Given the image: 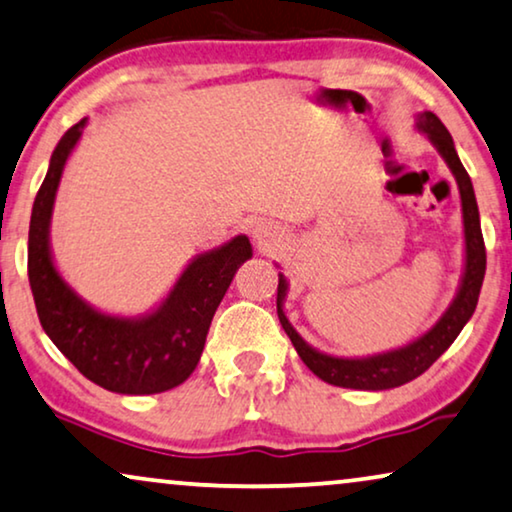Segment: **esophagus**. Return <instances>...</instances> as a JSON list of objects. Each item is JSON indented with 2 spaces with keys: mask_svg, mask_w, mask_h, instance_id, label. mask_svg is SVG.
<instances>
[{
  "mask_svg": "<svg viewBox=\"0 0 512 512\" xmlns=\"http://www.w3.org/2000/svg\"><path fill=\"white\" fill-rule=\"evenodd\" d=\"M251 237H254L256 247L261 251H272L282 244V233H279L277 226H272L270 221H258L254 228H251Z\"/></svg>",
  "mask_w": 512,
  "mask_h": 512,
  "instance_id": "esophagus-1",
  "label": "esophagus"
}]
</instances>
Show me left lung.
Wrapping results in <instances>:
<instances>
[{"instance_id": "1", "label": "left lung", "mask_w": 512, "mask_h": 512, "mask_svg": "<svg viewBox=\"0 0 512 512\" xmlns=\"http://www.w3.org/2000/svg\"><path fill=\"white\" fill-rule=\"evenodd\" d=\"M415 130L429 137V142L436 146L440 158L450 167L454 181H457L459 198H461V223H464V270H461L457 293H454L452 303L447 310L440 314V319L433 324L429 331L419 335L408 345L389 349V352L370 354V356H333L319 352L310 342L303 340L296 328L291 326L289 317L284 312V300L289 293V282H286L284 272H279L277 286V314L282 321V328L289 335L293 347L307 368L312 370L319 380H324L333 387L345 389H361V391H384L401 387V384L415 380L431 368V363L445 352L447 347L457 340L461 328L468 324L473 317L475 305L482 289V279H485V242H482L480 230V212L478 202H475V191L471 177L461 165L454 149L452 135L440 123V118L433 111H422L415 118Z\"/></svg>"}]
</instances>
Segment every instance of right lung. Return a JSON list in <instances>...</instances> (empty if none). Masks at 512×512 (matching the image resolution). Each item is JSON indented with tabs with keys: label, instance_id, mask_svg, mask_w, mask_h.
I'll return each mask as SVG.
<instances>
[{
	"label": "right lung",
	"instance_id": "right-lung-1",
	"mask_svg": "<svg viewBox=\"0 0 512 512\" xmlns=\"http://www.w3.org/2000/svg\"><path fill=\"white\" fill-rule=\"evenodd\" d=\"M86 123L88 118H83L62 135L32 207L27 275L34 305L53 345L90 382L114 394H160L191 377L216 307L254 249L247 235H235L193 256L167 296L137 317L109 314L90 305L60 275L51 249L55 195Z\"/></svg>",
	"mask_w": 512,
	"mask_h": 512
}]
</instances>
